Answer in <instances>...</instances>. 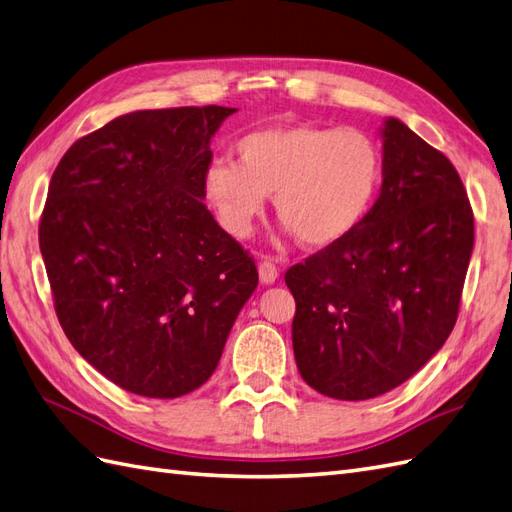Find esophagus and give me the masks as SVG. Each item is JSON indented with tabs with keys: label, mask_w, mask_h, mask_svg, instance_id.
<instances>
[{
	"label": "esophagus",
	"mask_w": 512,
	"mask_h": 512,
	"mask_svg": "<svg viewBox=\"0 0 512 512\" xmlns=\"http://www.w3.org/2000/svg\"><path fill=\"white\" fill-rule=\"evenodd\" d=\"M259 279H261V283H264V285H272L274 281L279 279L277 266H274L272 261H268V259L261 261V264H259Z\"/></svg>",
	"instance_id": "obj_1"
}]
</instances>
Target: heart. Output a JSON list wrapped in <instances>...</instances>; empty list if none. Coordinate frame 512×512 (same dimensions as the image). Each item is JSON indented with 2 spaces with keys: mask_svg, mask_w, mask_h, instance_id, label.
I'll return each mask as SVG.
<instances>
[{
  "mask_svg": "<svg viewBox=\"0 0 512 512\" xmlns=\"http://www.w3.org/2000/svg\"><path fill=\"white\" fill-rule=\"evenodd\" d=\"M235 164L205 168L203 192L231 238L244 240L272 196L287 233L311 251L348 240L381 194L385 160L355 127L285 123L255 129L233 144Z\"/></svg>",
  "mask_w": 512,
  "mask_h": 512,
  "instance_id": "obj_1",
  "label": "heart"
}]
</instances>
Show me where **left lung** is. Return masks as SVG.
<instances>
[{"instance_id": "1", "label": "left lung", "mask_w": 512, "mask_h": 512, "mask_svg": "<svg viewBox=\"0 0 512 512\" xmlns=\"http://www.w3.org/2000/svg\"><path fill=\"white\" fill-rule=\"evenodd\" d=\"M381 138L385 175L368 218L285 272L298 372L337 400L381 396L437 355L474 248V212L448 157L398 119Z\"/></svg>"}]
</instances>
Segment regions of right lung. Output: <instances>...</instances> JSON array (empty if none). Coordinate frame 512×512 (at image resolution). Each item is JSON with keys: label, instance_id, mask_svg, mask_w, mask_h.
I'll use <instances>...</instances> for the list:
<instances>
[{"label": "right lung", "instance_id": "add662e5", "mask_svg": "<svg viewBox=\"0 0 512 512\" xmlns=\"http://www.w3.org/2000/svg\"><path fill=\"white\" fill-rule=\"evenodd\" d=\"M235 108L138 110L77 140L49 183L38 242L62 331L144 398L214 374L255 261L203 199L209 142Z\"/></svg>", "mask_w": 512, "mask_h": 512}]
</instances>
